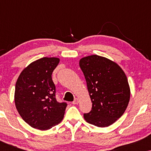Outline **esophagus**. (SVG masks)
<instances>
[{"label":"esophagus","mask_w":151,"mask_h":151,"mask_svg":"<svg viewBox=\"0 0 151 151\" xmlns=\"http://www.w3.org/2000/svg\"><path fill=\"white\" fill-rule=\"evenodd\" d=\"M78 102H79V100H78V99L76 98L75 100H74L73 102H72V104H78Z\"/></svg>","instance_id":"obj_1"}]
</instances>
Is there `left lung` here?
<instances>
[{
	"label": "left lung",
	"mask_w": 151,
	"mask_h": 151,
	"mask_svg": "<svg viewBox=\"0 0 151 151\" xmlns=\"http://www.w3.org/2000/svg\"><path fill=\"white\" fill-rule=\"evenodd\" d=\"M92 102L84 117L98 127H109L124 114L130 100V87L121 67L114 62L98 55L80 60Z\"/></svg>",
	"instance_id": "1"
}]
</instances>
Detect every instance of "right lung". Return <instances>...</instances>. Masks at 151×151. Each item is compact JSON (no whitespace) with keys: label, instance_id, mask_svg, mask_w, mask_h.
I'll return each instance as SVG.
<instances>
[{"label":"right lung","instance_id":"add662e5","mask_svg":"<svg viewBox=\"0 0 151 151\" xmlns=\"http://www.w3.org/2000/svg\"><path fill=\"white\" fill-rule=\"evenodd\" d=\"M59 62L58 58L37 60L23 69L16 81V109L22 119L34 129H50L64 117L67 104L57 101L51 78Z\"/></svg>","mask_w":151,"mask_h":151}]
</instances>
